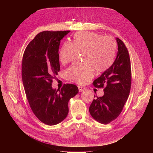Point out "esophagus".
Instances as JSON below:
<instances>
[{"mask_svg": "<svg viewBox=\"0 0 153 153\" xmlns=\"http://www.w3.org/2000/svg\"><path fill=\"white\" fill-rule=\"evenodd\" d=\"M78 89H79V92H82V91H84L85 90V88L83 87H81V86H78Z\"/></svg>", "mask_w": 153, "mask_h": 153, "instance_id": "obj_1", "label": "esophagus"}]
</instances>
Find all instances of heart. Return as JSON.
I'll return each instance as SVG.
<instances>
[{
	"label": "heart",
	"instance_id": "b5f03b06",
	"mask_svg": "<svg viewBox=\"0 0 153 153\" xmlns=\"http://www.w3.org/2000/svg\"><path fill=\"white\" fill-rule=\"evenodd\" d=\"M117 43L111 36L92 32H78L73 37L72 43L64 42L59 52L61 63L66 65L74 61L78 53H83L84 63L75 64L68 68L65 75L68 80L85 84L95 75V71L102 73L114 63Z\"/></svg>",
	"mask_w": 153,
	"mask_h": 153
}]
</instances>
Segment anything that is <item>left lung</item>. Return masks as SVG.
<instances>
[{
  "label": "left lung",
  "instance_id": "left-lung-1",
  "mask_svg": "<svg viewBox=\"0 0 153 153\" xmlns=\"http://www.w3.org/2000/svg\"><path fill=\"white\" fill-rule=\"evenodd\" d=\"M118 45L117 57L112 65L104 72L93 85L104 88L102 97L94 99L89 111L92 118L102 124L116 119L121 112L128 99L131 84V62L124 42L116 38ZM94 97L95 96L94 95Z\"/></svg>",
  "mask_w": 153,
  "mask_h": 153
}]
</instances>
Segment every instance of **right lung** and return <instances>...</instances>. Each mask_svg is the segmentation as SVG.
Segmentation results:
<instances>
[{
    "label": "right lung",
    "instance_id": "right-lung-1",
    "mask_svg": "<svg viewBox=\"0 0 153 153\" xmlns=\"http://www.w3.org/2000/svg\"><path fill=\"white\" fill-rule=\"evenodd\" d=\"M69 32H40L27 45L23 56L22 81L27 101L35 116L48 126L65 118L68 102L78 92L77 86L71 84L59 90L52 87V79L60 71L61 40Z\"/></svg>",
    "mask_w": 153,
    "mask_h": 153
}]
</instances>
